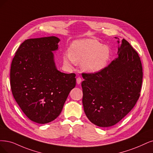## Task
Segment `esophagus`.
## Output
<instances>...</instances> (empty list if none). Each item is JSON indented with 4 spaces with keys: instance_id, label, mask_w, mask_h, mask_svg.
<instances>
[{
    "instance_id": "obj_1",
    "label": "esophagus",
    "mask_w": 153,
    "mask_h": 153,
    "mask_svg": "<svg viewBox=\"0 0 153 153\" xmlns=\"http://www.w3.org/2000/svg\"><path fill=\"white\" fill-rule=\"evenodd\" d=\"M76 81H77V83L78 84H79L81 82V81H82V79H81L80 77H78L76 79Z\"/></svg>"
}]
</instances>
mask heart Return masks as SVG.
<instances>
[{
    "label": "heart",
    "instance_id": "heart-1",
    "mask_svg": "<svg viewBox=\"0 0 153 153\" xmlns=\"http://www.w3.org/2000/svg\"><path fill=\"white\" fill-rule=\"evenodd\" d=\"M110 57V50L94 39H77L69 47V53L63 55L64 64L71 65L81 62L82 69L88 72H97L106 67Z\"/></svg>",
    "mask_w": 153,
    "mask_h": 153
}]
</instances>
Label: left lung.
Here are the masks:
<instances>
[{
	"instance_id": "1",
	"label": "left lung",
	"mask_w": 153,
	"mask_h": 153,
	"mask_svg": "<svg viewBox=\"0 0 153 153\" xmlns=\"http://www.w3.org/2000/svg\"><path fill=\"white\" fill-rule=\"evenodd\" d=\"M118 53L102 71L82 74L84 112L90 121L101 127L120 122L140 97L143 73L137 52L123 39Z\"/></svg>"
}]
</instances>
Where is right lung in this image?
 Here are the masks:
<instances>
[{
  "label": "right lung",
  "instance_id": "add662e5",
  "mask_svg": "<svg viewBox=\"0 0 153 153\" xmlns=\"http://www.w3.org/2000/svg\"><path fill=\"white\" fill-rule=\"evenodd\" d=\"M55 36L27 39L18 48L11 63L13 97L28 118L47 123L60 114L70 91L76 86L74 73L56 69L52 51L58 49Z\"/></svg>",
  "mask_w": 153,
  "mask_h": 153
}]
</instances>
